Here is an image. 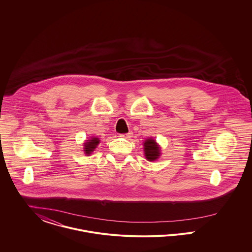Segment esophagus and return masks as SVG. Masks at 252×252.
<instances>
[{"mask_svg": "<svg viewBox=\"0 0 252 252\" xmlns=\"http://www.w3.org/2000/svg\"><path fill=\"white\" fill-rule=\"evenodd\" d=\"M133 133L132 132H128V133H126V134H121L120 136L122 138H126V139H129L131 138Z\"/></svg>", "mask_w": 252, "mask_h": 252, "instance_id": "34e87169", "label": "esophagus"}]
</instances>
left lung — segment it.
I'll return each mask as SVG.
<instances>
[{
    "label": "left lung",
    "instance_id": "8db88e82",
    "mask_svg": "<svg viewBox=\"0 0 252 252\" xmlns=\"http://www.w3.org/2000/svg\"><path fill=\"white\" fill-rule=\"evenodd\" d=\"M144 157L149 161H155L161 155V148L153 138H148L144 142Z\"/></svg>",
    "mask_w": 252,
    "mask_h": 252
}]
</instances>
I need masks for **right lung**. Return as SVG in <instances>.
I'll return each mask as SVG.
<instances>
[{
  "label": "right lung",
  "instance_id": "add662e5",
  "mask_svg": "<svg viewBox=\"0 0 252 252\" xmlns=\"http://www.w3.org/2000/svg\"><path fill=\"white\" fill-rule=\"evenodd\" d=\"M100 144V139L97 137H91L88 140H86L83 144L84 146V154L87 156H90L96 147L98 146V144Z\"/></svg>",
  "mask_w": 252,
  "mask_h": 252
}]
</instances>
